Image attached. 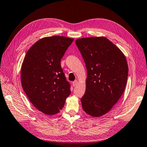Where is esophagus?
<instances>
[{"label":"esophagus","instance_id":"obj_1","mask_svg":"<svg viewBox=\"0 0 147 147\" xmlns=\"http://www.w3.org/2000/svg\"><path fill=\"white\" fill-rule=\"evenodd\" d=\"M78 80H76V81H74V82H73V86L74 87L76 86L77 85H78Z\"/></svg>","mask_w":147,"mask_h":147}]
</instances>
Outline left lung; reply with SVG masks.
I'll return each mask as SVG.
<instances>
[{
  "mask_svg": "<svg viewBox=\"0 0 147 147\" xmlns=\"http://www.w3.org/2000/svg\"><path fill=\"white\" fill-rule=\"evenodd\" d=\"M76 44L87 69L82 107L91 117H101L111 110L125 91L128 74L127 59L122 51L103 36L78 39Z\"/></svg>",
  "mask_w": 147,
  "mask_h": 147,
  "instance_id": "obj_1",
  "label": "left lung"
}]
</instances>
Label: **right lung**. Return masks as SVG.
<instances>
[{"label": "right lung", "instance_id": "right-lung-1", "mask_svg": "<svg viewBox=\"0 0 147 147\" xmlns=\"http://www.w3.org/2000/svg\"><path fill=\"white\" fill-rule=\"evenodd\" d=\"M74 39L45 37L30 47L20 70L24 91L34 107L47 115L58 113L71 93L61 59Z\"/></svg>", "mask_w": 147, "mask_h": 147}]
</instances>
